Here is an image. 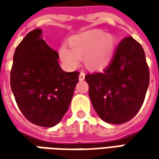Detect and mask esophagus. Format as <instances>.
Masks as SVG:
<instances>
[{
    "instance_id": "esophagus-1",
    "label": "esophagus",
    "mask_w": 159,
    "mask_h": 159,
    "mask_svg": "<svg viewBox=\"0 0 159 159\" xmlns=\"http://www.w3.org/2000/svg\"><path fill=\"white\" fill-rule=\"evenodd\" d=\"M85 72H83V71H81L80 73V76H79V80H83L84 79H85Z\"/></svg>"
}]
</instances>
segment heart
Segmentation results:
<instances>
[{
    "instance_id": "obj_1",
    "label": "heart",
    "mask_w": 159,
    "mask_h": 159,
    "mask_svg": "<svg viewBox=\"0 0 159 159\" xmlns=\"http://www.w3.org/2000/svg\"><path fill=\"white\" fill-rule=\"evenodd\" d=\"M68 47L59 48V57L69 69L78 66L80 58L90 70H101L111 63L115 51V40L111 35L99 30L88 31L70 37Z\"/></svg>"
}]
</instances>
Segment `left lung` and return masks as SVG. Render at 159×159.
I'll list each match as a JSON object with an SVG mask.
<instances>
[{
    "label": "left lung",
    "instance_id": "8db88e82",
    "mask_svg": "<svg viewBox=\"0 0 159 159\" xmlns=\"http://www.w3.org/2000/svg\"><path fill=\"white\" fill-rule=\"evenodd\" d=\"M98 116L110 124L133 119L143 103L150 70L142 45L131 36L119 42L106 69L85 76Z\"/></svg>",
    "mask_w": 159,
    "mask_h": 159
}]
</instances>
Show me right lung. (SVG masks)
<instances>
[{
  "label": "right lung",
  "mask_w": 159,
  "mask_h": 159,
  "mask_svg": "<svg viewBox=\"0 0 159 159\" xmlns=\"http://www.w3.org/2000/svg\"><path fill=\"white\" fill-rule=\"evenodd\" d=\"M41 29L28 33L16 47L10 87L25 119L51 127L61 121L70 106L80 72L62 70L58 53L41 38Z\"/></svg>",
  "instance_id": "add662e5"
}]
</instances>
